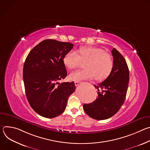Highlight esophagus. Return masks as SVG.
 Returning <instances> with one entry per match:
<instances>
[{
  "instance_id": "esophagus-1",
  "label": "esophagus",
  "mask_w": 150,
  "mask_h": 150,
  "mask_svg": "<svg viewBox=\"0 0 150 150\" xmlns=\"http://www.w3.org/2000/svg\"><path fill=\"white\" fill-rule=\"evenodd\" d=\"M81 82L80 81H75V86H78V85H79Z\"/></svg>"
}]
</instances>
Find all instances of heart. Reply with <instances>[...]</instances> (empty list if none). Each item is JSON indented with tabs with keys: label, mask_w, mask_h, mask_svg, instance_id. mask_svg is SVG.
Wrapping results in <instances>:
<instances>
[{
	"label": "heart",
	"mask_w": 150,
	"mask_h": 150,
	"mask_svg": "<svg viewBox=\"0 0 150 150\" xmlns=\"http://www.w3.org/2000/svg\"><path fill=\"white\" fill-rule=\"evenodd\" d=\"M81 62H85V69L71 73L69 76L70 80L80 81L95 76L96 80L103 81L110 75L113 68L111 56L103 49L97 47H81L76 52H68L63 59L64 65L69 69L77 68Z\"/></svg>",
	"instance_id": "heart-1"
}]
</instances>
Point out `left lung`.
Returning a JSON list of instances; mask_svg holds the SVG:
<instances>
[{
	"label": "left lung",
	"mask_w": 150,
	"mask_h": 150,
	"mask_svg": "<svg viewBox=\"0 0 150 150\" xmlns=\"http://www.w3.org/2000/svg\"><path fill=\"white\" fill-rule=\"evenodd\" d=\"M113 68L103 82L94 85L98 97L93 102L84 104L83 109L90 117L104 120L115 115L123 104L129 80V71L123 56L115 48L112 50Z\"/></svg>",
	"instance_id": "8db88e82"
}]
</instances>
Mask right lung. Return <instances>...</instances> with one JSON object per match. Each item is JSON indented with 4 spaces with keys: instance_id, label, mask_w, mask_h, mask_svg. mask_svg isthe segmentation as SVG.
<instances>
[{
    "instance_id": "obj_1",
    "label": "right lung",
    "mask_w": 150,
    "mask_h": 150,
    "mask_svg": "<svg viewBox=\"0 0 150 150\" xmlns=\"http://www.w3.org/2000/svg\"><path fill=\"white\" fill-rule=\"evenodd\" d=\"M73 46L71 42L45 40L25 59L23 79L26 96L32 109L42 117L53 118L62 114L75 91L74 81L58 82L67 76L63 59Z\"/></svg>"
}]
</instances>
